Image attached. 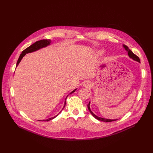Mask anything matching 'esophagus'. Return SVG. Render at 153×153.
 <instances>
[{
  "label": "esophagus",
  "mask_w": 153,
  "mask_h": 153,
  "mask_svg": "<svg viewBox=\"0 0 153 153\" xmlns=\"http://www.w3.org/2000/svg\"><path fill=\"white\" fill-rule=\"evenodd\" d=\"M88 83H85V84H84V86H85V87H87V86H88Z\"/></svg>",
  "instance_id": "esophagus-1"
}]
</instances>
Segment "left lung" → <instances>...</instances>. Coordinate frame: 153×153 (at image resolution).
<instances>
[{
    "label": "left lung",
    "instance_id": "1",
    "mask_svg": "<svg viewBox=\"0 0 153 153\" xmlns=\"http://www.w3.org/2000/svg\"><path fill=\"white\" fill-rule=\"evenodd\" d=\"M123 47L125 48V49L126 50V51H128V56H129V57L130 58L132 59H133L134 60H135V61H138V62H140V59H139V57H138L137 56H136L135 54H134V53L132 52V51H131V50H130L129 49V48H128L126 45H123ZM88 109H89V112L91 113V114L93 115V117H94L96 119H97V120H98L100 121L109 122L117 121V120H109V119H105V118H100V117H97V116L95 115L92 112V111L91 110V108H90V102H89V104L88 105Z\"/></svg>",
    "mask_w": 153,
    "mask_h": 153
}]
</instances>
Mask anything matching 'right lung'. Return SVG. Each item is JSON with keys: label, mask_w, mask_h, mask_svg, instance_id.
I'll return each instance as SVG.
<instances>
[{"label": "right lung", "mask_w": 153, "mask_h": 153, "mask_svg": "<svg viewBox=\"0 0 153 153\" xmlns=\"http://www.w3.org/2000/svg\"><path fill=\"white\" fill-rule=\"evenodd\" d=\"M50 43H51V40H50V39H42V40H39V41H36L35 43H33V44H32L30 47H28V48H27L25 50H24L22 52V53L21 54L19 57V59H18V60L17 63H16V67L18 66V65L19 64V63L20 62V61H21V60H22V59L23 58V57H24L26 54L29 53H32V52L35 51H36V50H39V49H40V48H41L45 47H47V45H50ZM76 90V89L74 90L73 91H72V92H71L70 94H71V93H73V92H75ZM67 96H68V95H67ZM67 97H66L65 99V103H64V106L63 108H64V106H65V105ZM63 108H62V109H63ZM57 116V115H56V116H55V117H53V118H51L45 120H42L41 121H50V120H51L55 118Z\"/></svg>", "instance_id": "add662e5"}]
</instances>
